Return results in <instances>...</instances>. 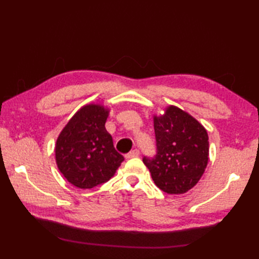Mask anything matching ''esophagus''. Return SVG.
<instances>
[{"instance_id": "obj_1", "label": "esophagus", "mask_w": 259, "mask_h": 259, "mask_svg": "<svg viewBox=\"0 0 259 259\" xmlns=\"http://www.w3.org/2000/svg\"><path fill=\"white\" fill-rule=\"evenodd\" d=\"M139 150L138 149H135V150H133V151H130V152H128L125 155V158L126 159H130V158H136V157H138L139 156Z\"/></svg>"}]
</instances>
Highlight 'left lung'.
<instances>
[{"label": "left lung", "mask_w": 259, "mask_h": 259, "mask_svg": "<svg viewBox=\"0 0 259 259\" xmlns=\"http://www.w3.org/2000/svg\"><path fill=\"white\" fill-rule=\"evenodd\" d=\"M157 155L142 161L153 183L170 195L185 194L197 185L208 163L207 130L192 115L169 106L161 115H153Z\"/></svg>", "instance_id": "1"}]
</instances>
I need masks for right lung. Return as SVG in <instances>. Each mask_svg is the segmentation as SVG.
I'll use <instances>...</instances> for the list:
<instances>
[{"label": "right lung", "instance_id": "right-lung-1", "mask_svg": "<svg viewBox=\"0 0 259 259\" xmlns=\"http://www.w3.org/2000/svg\"><path fill=\"white\" fill-rule=\"evenodd\" d=\"M109 111L102 104H85L68 121L58 137V168L76 188L91 189L106 183L123 161L104 126Z\"/></svg>", "mask_w": 259, "mask_h": 259}]
</instances>
